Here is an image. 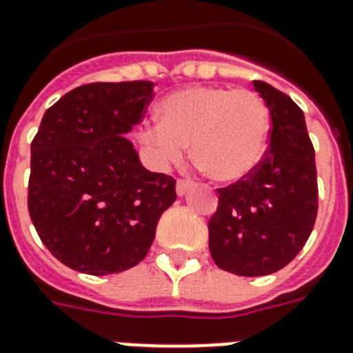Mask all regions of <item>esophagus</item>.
<instances>
[{"instance_id":"34e87169","label":"esophagus","mask_w":353,"mask_h":353,"mask_svg":"<svg viewBox=\"0 0 353 353\" xmlns=\"http://www.w3.org/2000/svg\"><path fill=\"white\" fill-rule=\"evenodd\" d=\"M190 187H192V183L188 181V179H179L176 185V192L177 196H185L190 190Z\"/></svg>"}]
</instances>
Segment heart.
Listing matches in <instances>:
<instances>
[{
	"label": "heart",
	"mask_w": 353,
	"mask_h": 353,
	"mask_svg": "<svg viewBox=\"0 0 353 353\" xmlns=\"http://www.w3.org/2000/svg\"><path fill=\"white\" fill-rule=\"evenodd\" d=\"M159 125L141 131L159 165L181 163L185 146L192 161L219 183H239L265 157L270 112L265 99L248 88L190 87L166 96L157 109Z\"/></svg>",
	"instance_id": "b5f03b06"
}]
</instances>
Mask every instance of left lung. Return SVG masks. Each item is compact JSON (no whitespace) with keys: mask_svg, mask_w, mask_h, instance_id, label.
Instances as JSON below:
<instances>
[{"mask_svg":"<svg viewBox=\"0 0 353 353\" xmlns=\"http://www.w3.org/2000/svg\"><path fill=\"white\" fill-rule=\"evenodd\" d=\"M254 88L272 118L270 144L246 179L219 188V209L209 220L212 261L246 278L289 265L319 211L314 150L302 109L265 81H254Z\"/></svg>","mask_w":353,"mask_h":353,"instance_id":"8db88e82","label":"left lung"}]
</instances>
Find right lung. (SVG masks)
<instances>
[{
    "label": "right lung",
    "instance_id": "1",
    "mask_svg": "<svg viewBox=\"0 0 353 353\" xmlns=\"http://www.w3.org/2000/svg\"><path fill=\"white\" fill-rule=\"evenodd\" d=\"M152 98V81L90 83L44 112L27 207L40 241L72 270L107 276L139 265L176 201V179L146 170L125 139Z\"/></svg>",
    "mask_w": 353,
    "mask_h": 353
}]
</instances>
